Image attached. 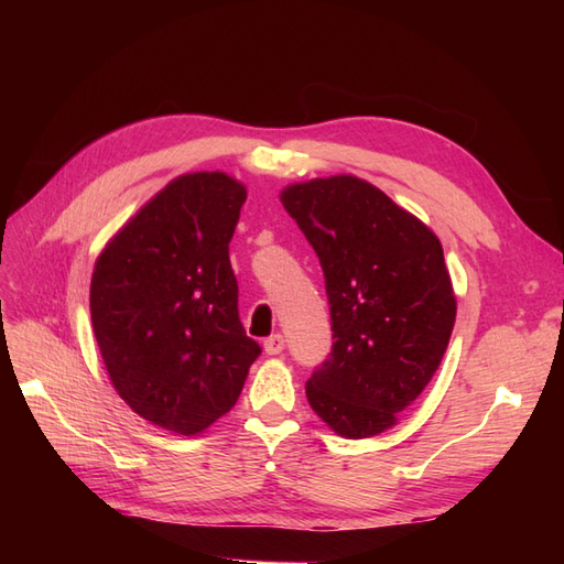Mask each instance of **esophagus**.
<instances>
[{
    "instance_id": "esophagus-1",
    "label": "esophagus",
    "mask_w": 564,
    "mask_h": 564,
    "mask_svg": "<svg viewBox=\"0 0 564 564\" xmlns=\"http://www.w3.org/2000/svg\"><path fill=\"white\" fill-rule=\"evenodd\" d=\"M263 348L268 355H280L284 350V336L282 334H272L263 340Z\"/></svg>"
}]
</instances>
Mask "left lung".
Here are the masks:
<instances>
[{
  "instance_id": "1",
  "label": "left lung",
  "mask_w": 564,
  "mask_h": 564,
  "mask_svg": "<svg viewBox=\"0 0 564 564\" xmlns=\"http://www.w3.org/2000/svg\"><path fill=\"white\" fill-rule=\"evenodd\" d=\"M280 199L317 253L334 332L305 395L338 435H379L429 386L449 344L456 299L442 245L355 176L289 185Z\"/></svg>"
}]
</instances>
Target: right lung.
I'll list each match as a JSON object with an SVG mask.
<instances>
[{"mask_svg":"<svg viewBox=\"0 0 564 564\" xmlns=\"http://www.w3.org/2000/svg\"><path fill=\"white\" fill-rule=\"evenodd\" d=\"M245 199L226 174H185L96 261L91 322L112 386L164 431L195 435L228 414L261 355L240 322L228 253Z\"/></svg>","mask_w":564,"mask_h":564,"instance_id":"1","label":"right lung"}]
</instances>
